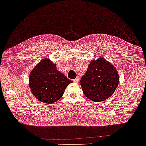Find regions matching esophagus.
Here are the masks:
<instances>
[{
	"mask_svg": "<svg viewBox=\"0 0 146 146\" xmlns=\"http://www.w3.org/2000/svg\"><path fill=\"white\" fill-rule=\"evenodd\" d=\"M73 81L75 83H78V82H79V78H76L74 79Z\"/></svg>",
	"mask_w": 146,
	"mask_h": 146,
	"instance_id": "34e87169",
	"label": "esophagus"
}]
</instances>
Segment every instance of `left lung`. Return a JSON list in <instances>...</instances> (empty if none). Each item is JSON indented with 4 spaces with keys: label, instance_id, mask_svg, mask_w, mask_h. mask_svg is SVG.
Listing matches in <instances>:
<instances>
[{
    "label": "left lung",
    "instance_id": "1",
    "mask_svg": "<svg viewBox=\"0 0 146 146\" xmlns=\"http://www.w3.org/2000/svg\"><path fill=\"white\" fill-rule=\"evenodd\" d=\"M118 82V71L112 64L102 57L89 63L87 72L80 79L84 94L95 102H102L111 96Z\"/></svg>",
    "mask_w": 146,
    "mask_h": 146
}]
</instances>
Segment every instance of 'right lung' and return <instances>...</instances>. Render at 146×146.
I'll return each mask as SVG.
<instances>
[{
	"mask_svg": "<svg viewBox=\"0 0 146 146\" xmlns=\"http://www.w3.org/2000/svg\"><path fill=\"white\" fill-rule=\"evenodd\" d=\"M72 81L56 68V64L48 57L43 59L32 70L29 87L38 101L46 104L57 102L64 95L65 89Z\"/></svg>",
	"mask_w": 146,
	"mask_h": 146,
	"instance_id": "add662e5",
	"label": "right lung"
}]
</instances>
